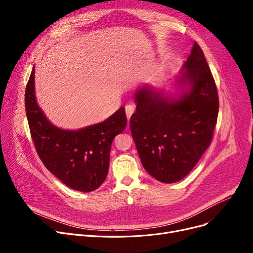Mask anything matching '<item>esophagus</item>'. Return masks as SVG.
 I'll return each mask as SVG.
<instances>
[{"label":"esophagus","mask_w":253,"mask_h":253,"mask_svg":"<svg viewBox=\"0 0 253 253\" xmlns=\"http://www.w3.org/2000/svg\"><path fill=\"white\" fill-rule=\"evenodd\" d=\"M134 110H135V106L133 104H127L125 106V112H126V116H127L128 121H129L130 117L132 116V114L134 113Z\"/></svg>","instance_id":"obj_1"}]
</instances>
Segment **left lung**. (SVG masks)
Returning <instances> with one entry per match:
<instances>
[{"instance_id":"left-lung-1","label":"left lung","mask_w":253,"mask_h":253,"mask_svg":"<svg viewBox=\"0 0 253 253\" xmlns=\"http://www.w3.org/2000/svg\"><path fill=\"white\" fill-rule=\"evenodd\" d=\"M183 68L179 81L190 82L188 92L170 99L144 86L135 93L136 111L130 118L144 169L165 183L190 173L209 148L217 122L216 84L197 42Z\"/></svg>"}]
</instances>
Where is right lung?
I'll return each instance as SVG.
<instances>
[{"label":"right lung","mask_w":253,"mask_h":253,"mask_svg":"<svg viewBox=\"0 0 253 253\" xmlns=\"http://www.w3.org/2000/svg\"><path fill=\"white\" fill-rule=\"evenodd\" d=\"M35 68L25 88V112L36 151L46 168L61 182L80 192H92L104 181L110 167L113 139L127 125L125 109H119L96 125L78 131L52 125L35 96Z\"/></svg>","instance_id":"add662e5"}]
</instances>
